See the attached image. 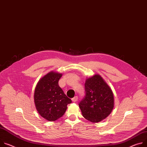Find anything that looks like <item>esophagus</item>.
Instances as JSON below:
<instances>
[{
    "mask_svg": "<svg viewBox=\"0 0 147 147\" xmlns=\"http://www.w3.org/2000/svg\"><path fill=\"white\" fill-rule=\"evenodd\" d=\"M71 100H72V101H73V102H76V101L78 100V97H77V96H75V97H74Z\"/></svg>",
    "mask_w": 147,
    "mask_h": 147,
    "instance_id": "esophagus-1",
    "label": "esophagus"
}]
</instances>
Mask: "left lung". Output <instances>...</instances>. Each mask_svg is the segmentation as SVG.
Here are the masks:
<instances>
[{"instance_id":"obj_1","label":"left lung","mask_w":147,"mask_h":147,"mask_svg":"<svg viewBox=\"0 0 147 147\" xmlns=\"http://www.w3.org/2000/svg\"><path fill=\"white\" fill-rule=\"evenodd\" d=\"M85 96L79 102L83 116L92 123L107 117L114 105V95L109 85L99 74L86 80Z\"/></svg>"}]
</instances>
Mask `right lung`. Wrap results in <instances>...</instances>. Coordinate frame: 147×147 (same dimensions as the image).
<instances>
[{
  "label": "right lung",
  "mask_w": 147,
  "mask_h": 147,
  "mask_svg": "<svg viewBox=\"0 0 147 147\" xmlns=\"http://www.w3.org/2000/svg\"><path fill=\"white\" fill-rule=\"evenodd\" d=\"M62 74L51 71L38 82L34 94V104L38 114L49 121H54L65 113L71 100L59 86Z\"/></svg>",
  "instance_id": "obj_1"
}]
</instances>
